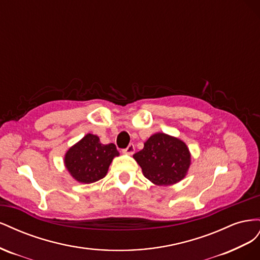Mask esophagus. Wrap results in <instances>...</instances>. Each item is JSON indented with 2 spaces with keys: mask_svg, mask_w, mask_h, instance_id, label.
Returning <instances> with one entry per match:
<instances>
[{
  "mask_svg": "<svg viewBox=\"0 0 260 260\" xmlns=\"http://www.w3.org/2000/svg\"><path fill=\"white\" fill-rule=\"evenodd\" d=\"M135 151H136V147H135V145H133L132 143H130V144L127 146V148L122 149V152H123L124 154H129V155H132L133 153H135Z\"/></svg>",
  "mask_w": 260,
  "mask_h": 260,
  "instance_id": "esophagus-1",
  "label": "esophagus"
}]
</instances>
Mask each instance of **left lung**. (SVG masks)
Returning a JSON list of instances; mask_svg holds the SVG:
<instances>
[{"label":"left lung","instance_id":"obj_1","mask_svg":"<svg viewBox=\"0 0 260 260\" xmlns=\"http://www.w3.org/2000/svg\"><path fill=\"white\" fill-rule=\"evenodd\" d=\"M143 175L157 185H170L182 180L190 167L191 155L182 141L165 133H156L133 155Z\"/></svg>","mask_w":260,"mask_h":260}]
</instances>
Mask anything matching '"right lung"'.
I'll list each match as a JSON object with an SVG mask.
<instances>
[{
	"mask_svg": "<svg viewBox=\"0 0 260 260\" xmlns=\"http://www.w3.org/2000/svg\"><path fill=\"white\" fill-rule=\"evenodd\" d=\"M119 155L113 143L102 144L99 137L86 135L69 148L65 156L68 171L81 183H92L104 178L115 156Z\"/></svg>",
	"mask_w": 260,
	"mask_h": 260,
	"instance_id": "add662e5",
	"label": "right lung"
}]
</instances>
